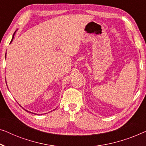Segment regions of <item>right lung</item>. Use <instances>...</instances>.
<instances>
[{"mask_svg":"<svg viewBox=\"0 0 146 146\" xmlns=\"http://www.w3.org/2000/svg\"><path fill=\"white\" fill-rule=\"evenodd\" d=\"M14 34H15V32H14V34H13V36H12V40H11V43L12 42V40H13V39H14ZM5 57H6V54H5ZM24 110H25V109H24ZM26 110V111H27V112H30L29 111H28V110ZM32 114H34V113H32Z\"/></svg>","mask_w":146,"mask_h":146,"instance_id":"right-lung-1","label":"right lung"}]
</instances>
